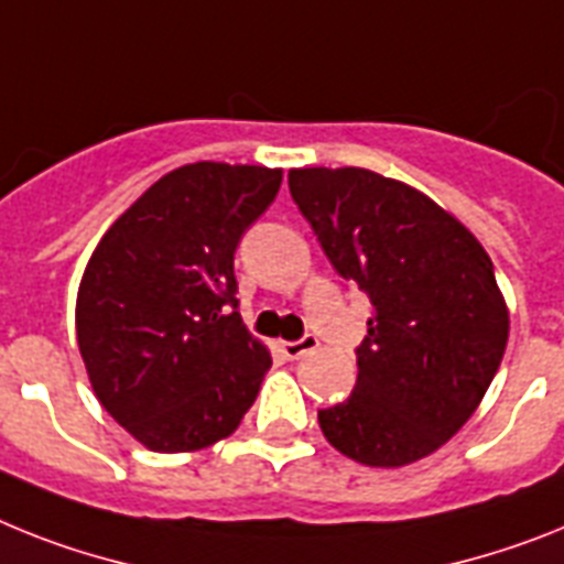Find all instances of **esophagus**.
I'll return each instance as SVG.
<instances>
[{"label": "esophagus", "instance_id": "34e87169", "mask_svg": "<svg viewBox=\"0 0 564 564\" xmlns=\"http://www.w3.org/2000/svg\"><path fill=\"white\" fill-rule=\"evenodd\" d=\"M315 347H318V338H312V335H306V338H301V340H281V344H278V349L283 352V358H290V361H295V358H304V355L312 352Z\"/></svg>", "mask_w": 564, "mask_h": 564}]
</instances>
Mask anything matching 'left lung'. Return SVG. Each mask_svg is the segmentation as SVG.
I'll return each mask as SVG.
<instances>
[{
  "instance_id": "8db88e82",
  "label": "left lung",
  "mask_w": 564,
  "mask_h": 564,
  "mask_svg": "<svg viewBox=\"0 0 564 564\" xmlns=\"http://www.w3.org/2000/svg\"><path fill=\"white\" fill-rule=\"evenodd\" d=\"M290 192L372 304L352 395L318 410L321 430L358 465H413L465 427L499 370L510 312L494 263L456 215L370 169H292Z\"/></svg>"
}]
</instances>
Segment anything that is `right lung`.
<instances>
[{"label":"right lung","instance_id":"1","mask_svg":"<svg viewBox=\"0 0 564 564\" xmlns=\"http://www.w3.org/2000/svg\"><path fill=\"white\" fill-rule=\"evenodd\" d=\"M281 169L188 163L122 212L85 263L77 347L97 401L154 453L238 430L272 367L238 310L235 249Z\"/></svg>","mask_w":564,"mask_h":564}]
</instances>
